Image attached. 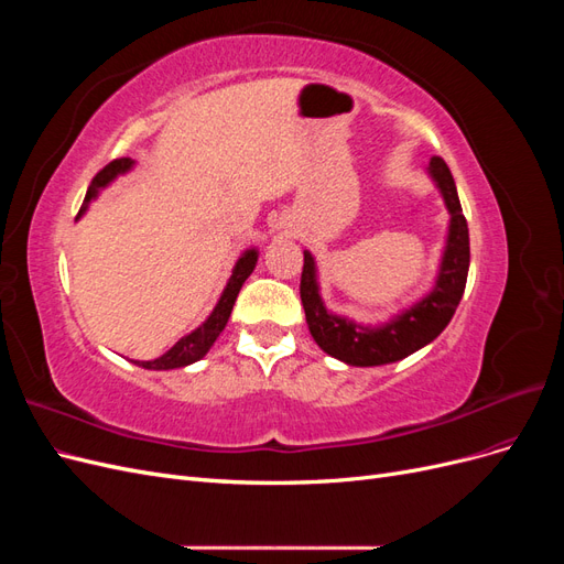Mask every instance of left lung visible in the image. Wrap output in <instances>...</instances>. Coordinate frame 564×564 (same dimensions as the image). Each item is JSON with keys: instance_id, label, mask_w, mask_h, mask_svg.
<instances>
[{"instance_id": "left-lung-1", "label": "left lung", "mask_w": 564, "mask_h": 564, "mask_svg": "<svg viewBox=\"0 0 564 564\" xmlns=\"http://www.w3.org/2000/svg\"><path fill=\"white\" fill-rule=\"evenodd\" d=\"M429 174L440 187L442 197H445L452 218L447 247L445 253H442L433 292L414 303L409 311H402L390 322L381 324V327H362V324L348 317L332 315L319 299L315 259L311 251H303L301 303L305 311V322H308L315 344L327 355L350 367L390 365L416 352L423 346H429L447 327L456 313L460 296H464L470 265L466 216L460 212L456 185L445 160L433 158Z\"/></svg>"}]
</instances>
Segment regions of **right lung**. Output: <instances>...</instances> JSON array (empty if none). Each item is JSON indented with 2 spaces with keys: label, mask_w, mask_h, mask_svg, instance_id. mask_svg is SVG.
Instances as JSON below:
<instances>
[{
  "label": "right lung",
  "mask_w": 564,
  "mask_h": 564,
  "mask_svg": "<svg viewBox=\"0 0 564 564\" xmlns=\"http://www.w3.org/2000/svg\"><path fill=\"white\" fill-rule=\"evenodd\" d=\"M131 160L129 158H119V160H112L110 164H106L100 172L94 176L89 191H87V197H84V207L79 214H84V209H87V204L98 195L100 187H106L112 178H117L119 174H124L131 169ZM256 261H259V251L256 249H249L240 256V261L235 263V270L232 275L224 289V294H220V301L216 303L214 313L207 317V322L199 324V327L193 332L183 336L178 344L174 348H169L162 357H158V360H148V362H139L135 360V365L143 367V369H178V367H187L193 365L197 360H202L204 355L209 352V348L214 346V340L218 338V334L226 329L228 324V317L232 313V305L237 301V294H240V289L245 284V280L251 275L253 268H256Z\"/></svg>",
  "instance_id": "right-lung-1"
}]
</instances>
